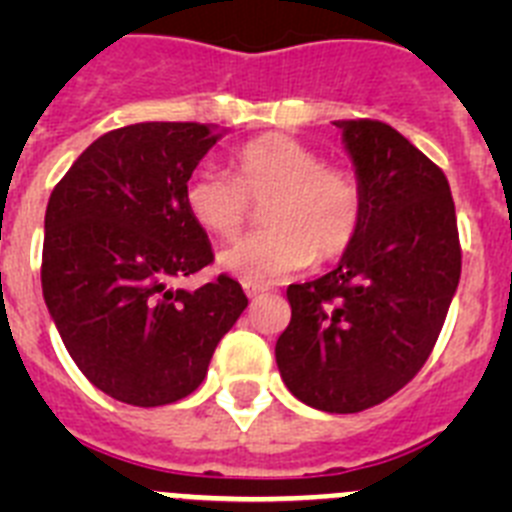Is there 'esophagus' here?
<instances>
[{"label":"esophagus","instance_id":"obj_1","mask_svg":"<svg viewBox=\"0 0 512 512\" xmlns=\"http://www.w3.org/2000/svg\"><path fill=\"white\" fill-rule=\"evenodd\" d=\"M243 292L248 295V300H256V297H261L264 292H269V287L259 282H243Z\"/></svg>","mask_w":512,"mask_h":512}]
</instances>
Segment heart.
<instances>
[{"mask_svg":"<svg viewBox=\"0 0 512 512\" xmlns=\"http://www.w3.org/2000/svg\"><path fill=\"white\" fill-rule=\"evenodd\" d=\"M233 176L205 166L184 184V207L205 233L233 238L264 207L266 230L235 241L217 266L243 282H274L312 259L333 261L354 246L364 220V192L354 171L325 166L300 140L269 133L230 158Z\"/></svg>","mask_w":512,"mask_h":512,"instance_id":"b5f03b06","label":"heart"}]
</instances>
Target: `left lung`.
<instances>
[{
  "label": "left lung",
  "mask_w": 512,
  "mask_h": 512,
  "mask_svg": "<svg viewBox=\"0 0 512 512\" xmlns=\"http://www.w3.org/2000/svg\"><path fill=\"white\" fill-rule=\"evenodd\" d=\"M364 192L354 246L325 277L289 284L279 336L287 390L325 413H361L402 390L431 356L461 277L443 171L379 120H338Z\"/></svg>",
  "instance_id": "left-lung-1"
}]
</instances>
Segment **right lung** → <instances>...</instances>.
I'll return each mask as SVG.
<instances>
[{
    "label": "right lung",
    "instance_id": "add662e5",
    "mask_svg": "<svg viewBox=\"0 0 512 512\" xmlns=\"http://www.w3.org/2000/svg\"><path fill=\"white\" fill-rule=\"evenodd\" d=\"M223 130L138 122L110 130L74 161L45 210L43 297L81 374L138 408L202 384L248 297L235 279L174 289L212 264L184 184Z\"/></svg>",
    "mask_w": 512,
    "mask_h": 512
}]
</instances>
